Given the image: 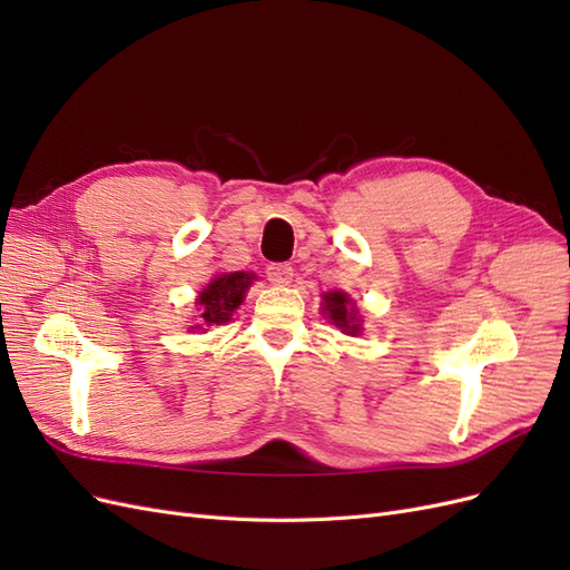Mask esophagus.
Masks as SVG:
<instances>
[{"mask_svg":"<svg viewBox=\"0 0 570 570\" xmlns=\"http://www.w3.org/2000/svg\"><path fill=\"white\" fill-rule=\"evenodd\" d=\"M292 275H295V268H292L289 264H271L266 268V278L275 285H289Z\"/></svg>","mask_w":570,"mask_h":570,"instance_id":"34e87169","label":"esophagus"}]
</instances>
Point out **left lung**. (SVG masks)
Segmentation results:
<instances>
[{
	"label": "left lung",
	"mask_w": 570,
	"mask_h": 570,
	"mask_svg": "<svg viewBox=\"0 0 570 570\" xmlns=\"http://www.w3.org/2000/svg\"><path fill=\"white\" fill-rule=\"evenodd\" d=\"M323 302H325V306H323L325 314L331 316V321L337 327H342L347 335L358 333L356 312H354V306H350V297L344 295V292H327V295H323Z\"/></svg>",
	"instance_id": "8db88e82"
}]
</instances>
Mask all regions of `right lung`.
<instances>
[{"instance_id":"right-lung-1","label":"right lung","mask_w":570,"mask_h":570,"mask_svg":"<svg viewBox=\"0 0 570 570\" xmlns=\"http://www.w3.org/2000/svg\"><path fill=\"white\" fill-rule=\"evenodd\" d=\"M254 281V273H226L212 281L199 295V318L202 323H226L235 308L243 304L245 292Z\"/></svg>"}]
</instances>
